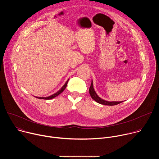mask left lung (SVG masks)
Masks as SVG:
<instances>
[{"label":"left lung","instance_id":"obj_1","mask_svg":"<svg viewBox=\"0 0 159 159\" xmlns=\"http://www.w3.org/2000/svg\"><path fill=\"white\" fill-rule=\"evenodd\" d=\"M89 94L91 96V98L97 102L101 104H104V105H107V106H114V105H116L118 104L121 102H122L121 101H119V102H116V101H112V102H109V101H105L101 98H100L97 94L96 93L95 90L94 89V87H93V80L91 82V85L90 86L89 88Z\"/></svg>","mask_w":159,"mask_h":159}]
</instances>
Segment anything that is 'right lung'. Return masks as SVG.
Returning <instances> with one entry per match:
<instances>
[{"label": "right lung", "instance_id": "right-lung-1", "mask_svg": "<svg viewBox=\"0 0 159 159\" xmlns=\"http://www.w3.org/2000/svg\"><path fill=\"white\" fill-rule=\"evenodd\" d=\"M68 81H69V80H68L66 82V83L64 84V85L58 90V91L56 93H55L54 94H53V95H52V96H48V97H46V98L38 97V98H38V99H53V98L57 97V96H58L60 94H61V93L63 91V90L65 89V88H66V85H67Z\"/></svg>", "mask_w": 159, "mask_h": 159}]
</instances>
